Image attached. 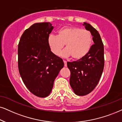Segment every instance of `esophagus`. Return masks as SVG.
Listing matches in <instances>:
<instances>
[{
  "label": "esophagus",
  "instance_id": "1",
  "mask_svg": "<svg viewBox=\"0 0 122 122\" xmlns=\"http://www.w3.org/2000/svg\"><path fill=\"white\" fill-rule=\"evenodd\" d=\"M64 66L66 67L67 66V62L65 61V60H64Z\"/></svg>",
  "mask_w": 122,
  "mask_h": 122
}]
</instances>
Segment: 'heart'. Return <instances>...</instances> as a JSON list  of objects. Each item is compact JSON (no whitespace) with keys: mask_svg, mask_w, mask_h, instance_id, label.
<instances>
[{"mask_svg":"<svg viewBox=\"0 0 122 122\" xmlns=\"http://www.w3.org/2000/svg\"><path fill=\"white\" fill-rule=\"evenodd\" d=\"M93 39L89 31L74 26H67L60 29L57 35L50 34L47 43L52 53L58 56L65 44L66 50L62 56H71L75 60H79L87 55L91 48Z\"/></svg>","mask_w":122,"mask_h":122,"instance_id":"1","label":"heart"}]
</instances>
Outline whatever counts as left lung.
<instances>
[{
	"label": "left lung",
	"instance_id": "left-lung-1",
	"mask_svg": "<svg viewBox=\"0 0 122 122\" xmlns=\"http://www.w3.org/2000/svg\"><path fill=\"white\" fill-rule=\"evenodd\" d=\"M86 30L93 36L94 44L84 57L73 62H67L70 71V84L76 95L85 96L97 85L104 67V48L98 32L90 24L84 22Z\"/></svg>",
	"mask_w": 122,
	"mask_h": 122
}]
</instances>
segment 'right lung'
<instances>
[{
  "instance_id": "1",
  "label": "right lung",
  "mask_w": 122,
  "mask_h": 122,
  "mask_svg": "<svg viewBox=\"0 0 122 122\" xmlns=\"http://www.w3.org/2000/svg\"><path fill=\"white\" fill-rule=\"evenodd\" d=\"M53 29L50 22L35 23L24 32L18 46V66L23 82L33 95L46 97L64 67L62 58L52 53L47 38Z\"/></svg>"
}]
</instances>
